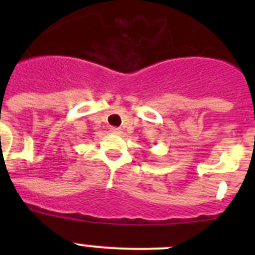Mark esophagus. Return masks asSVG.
<instances>
[{
  "label": "esophagus",
  "mask_w": 255,
  "mask_h": 255,
  "mask_svg": "<svg viewBox=\"0 0 255 255\" xmlns=\"http://www.w3.org/2000/svg\"><path fill=\"white\" fill-rule=\"evenodd\" d=\"M111 131L115 132V134H120L121 129H119V128H111Z\"/></svg>",
  "instance_id": "34e87169"
}]
</instances>
